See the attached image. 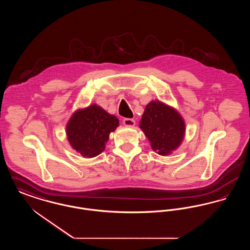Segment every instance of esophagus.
<instances>
[{
  "label": "esophagus",
  "mask_w": 250,
  "mask_h": 250,
  "mask_svg": "<svg viewBox=\"0 0 250 250\" xmlns=\"http://www.w3.org/2000/svg\"><path fill=\"white\" fill-rule=\"evenodd\" d=\"M123 123L126 126H134L135 125V120L131 119V118H125Z\"/></svg>",
  "instance_id": "obj_1"
}]
</instances>
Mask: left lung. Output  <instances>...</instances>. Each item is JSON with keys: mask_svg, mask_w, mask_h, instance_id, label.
I'll return each instance as SVG.
<instances>
[{"mask_svg": "<svg viewBox=\"0 0 250 250\" xmlns=\"http://www.w3.org/2000/svg\"><path fill=\"white\" fill-rule=\"evenodd\" d=\"M140 127L151 142L152 149L161 155L177 149L186 131L178 112L160 101H152L146 106Z\"/></svg>", "mask_w": 250, "mask_h": 250, "instance_id": "8db88e82", "label": "left lung"}]
</instances>
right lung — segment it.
I'll return each instance as SVG.
<instances>
[{
	"instance_id": "obj_1",
	"label": "right lung",
	"mask_w": 250,
	"mask_h": 250,
	"mask_svg": "<svg viewBox=\"0 0 250 250\" xmlns=\"http://www.w3.org/2000/svg\"><path fill=\"white\" fill-rule=\"evenodd\" d=\"M119 125V120L95 104L76 111L66 126L70 145L84 157H95L105 150L109 133Z\"/></svg>"
}]
</instances>
